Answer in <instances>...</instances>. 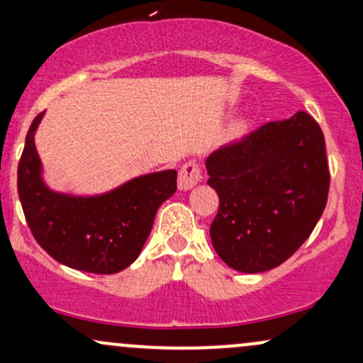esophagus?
Segmentation results:
<instances>
[{"mask_svg": "<svg viewBox=\"0 0 363 363\" xmlns=\"http://www.w3.org/2000/svg\"><path fill=\"white\" fill-rule=\"evenodd\" d=\"M203 172H201V165L198 164L196 160H189L182 165L181 170H179V189H191V187L198 184L201 181Z\"/></svg>", "mask_w": 363, "mask_h": 363, "instance_id": "esophagus-1", "label": "esophagus"}]
</instances>
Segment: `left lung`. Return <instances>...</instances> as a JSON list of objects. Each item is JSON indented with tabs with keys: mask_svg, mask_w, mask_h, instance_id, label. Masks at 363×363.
Segmentation results:
<instances>
[{
	"mask_svg": "<svg viewBox=\"0 0 363 363\" xmlns=\"http://www.w3.org/2000/svg\"><path fill=\"white\" fill-rule=\"evenodd\" d=\"M206 170L220 198L211 244L237 272L280 266L306 242L326 208V143L303 111L218 148L206 158Z\"/></svg>",
	"mask_w": 363,
	"mask_h": 363,
	"instance_id": "obj_1",
	"label": "left lung"
}]
</instances>
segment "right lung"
Here are the masks:
<instances>
[{"instance_id": "right-lung-1", "label": "right lung", "mask_w": 363, "mask_h": 363, "mask_svg": "<svg viewBox=\"0 0 363 363\" xmlns=\"http://www.w3.org/2000/svg\"><path fill=\"white\" fill-rule=\"evenodd\" d=\"M44 112L28 128L18 162L20 203L34 239L61 264L112 274L138 257L157 210L177 189L176 170L148 174L102 196L54 193L40 177L34 135Z\"/></svg>"}]
</instances>
